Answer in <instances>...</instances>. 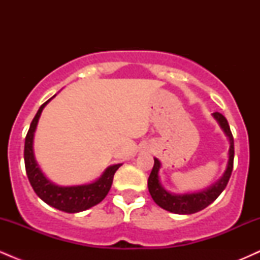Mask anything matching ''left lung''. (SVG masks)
I'll use <instances>...</instances> for the list:
<instances>
[{
    "label": "left lung",
    "mask_w": 260,
    "mask_h": 260,
    "mask_svg": "<svg viewBox=\"0 0 260 260\" xmlns=\"http://www.w3.org/2000/svg\"><path fill=\"white\" fill-rule=\"evenodd\" d=\"M213 117L215 118L220 128L225 136L228 137L230 148H229V160L226 170L221 177L217 180L215 183L211 184L210 187L205 188L203 190L192 193H172L169 192L165 187L161 184L159 171L161 169V162L159 159L154 157V168L151 170L150 176L148 178V188L153 201L159 205L160 208L165 209L174 214H181V215H189V214L198 213L210 205L215 199L222 193L228 186V182L231 176L232 169H234V137H232L231 129H230L229 122L225 117L219 112H214Z\"/></svg>",
    "instance_id": "obj_1"
}]
</instances>
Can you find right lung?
<instances>
[{"label":"right lung","mask_w":260,"mask_h":260,"mask_svg":"<svg viewBox=\"0 0 260 260\" xmlns=\"http://www.w3.org/2000/svg\"><path fill=\"white\" fill-rule=\"evenodd\" d=\"M56 95H53L51 99H49L40 106L34 120L31 121L30 128L25 137L24 162L26 175H28L32 189L41 201L49 204L50 207L66 211V213H79V211H84L86 209L99 204L105 198L111 188L113 175L118 168L122 166V164L109 166L103 172V175L91 183L78 184V186H58L50 181L45 176L43 170L40 169V165L35 159L34 136L44 107Z\"/></svg>","instance_id":"right-lung-1"}]
</instances>
